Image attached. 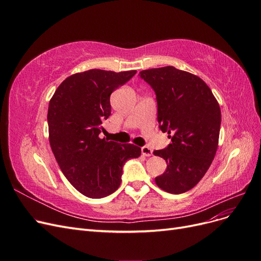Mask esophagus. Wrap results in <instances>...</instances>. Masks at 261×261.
I'll return each instance as SVG.
<instances>
[{"label": "esophagus", "instance_id": "1", "mask_svg": "<svg viewBox=\"0 0 261 261\" xmlns=\"http://www.w3.org/2000/svg\"><path fill=\"white\" fill-rule=\"evenodd\" d=\"M141 153H143V155L150 156V155L152 154V150H151V148H149V147H147V146L141 147Z\"/></svg>", "mask_w": 261, "mask_h": 261}]
</instances>
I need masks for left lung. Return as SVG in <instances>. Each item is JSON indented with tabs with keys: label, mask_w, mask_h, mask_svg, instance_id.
<instances>
[{
	"label": "left lung",
	"mask_w": 261,
	"mask_h": 261,
	"mask_svg": "<svg viewBox=\"0 0 261 261\" xmlns=\"http://www.w3.org/2000/svg\"><path fill=\"white\" fill-rule=\"evenodd\" d=\"M140 77L156 94L158 122L172 143L153 154L167 161L155 184L170 194L185 193L206 174L216 155L221 111L200 77L173 66L145 69Z\"/></svg>",
	"instance_id": "left-lung-1"
}]
</instances>
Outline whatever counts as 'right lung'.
<instances>
[{
    "label": "right lung",
    "mask_w": 261,
    "mask_h": 261,
    "mask_svg": "<svg viewBox=\"0 0 261 261\" xmlns=\"http://www.w3.org/2000/svg\"><path fill=\"white\" fill-rule=\"evenodd\" d=\"M89 69L70 75L52 96L48 110L49 141L59 167L78 192L103 198L121 184L124 163L141 149L100 138L102 120L111 115L110 96L135 75Z\"/></svg>",
    "instance_id": "right-lung-1"
}]
</instances>
